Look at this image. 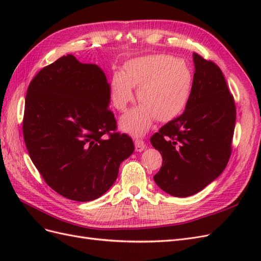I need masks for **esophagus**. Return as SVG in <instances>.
Returning a JSON list of instances; mask_svg holds the SVG:
<instances>
[{
    "mask_svg": "<svg viewBox=\"0 0 261 261\" xmlns=\"http://www.w3.org/2000/svg\"><path fill=\"white\" fill-rule=\"evenodd\" d=\"M145 148H146V144H145L144 140L135 139V149H136V151H138V152L144 151Z\"/></svg>",
    "mask_w": 261,
    "mask_h": 261,
    "instance_id": "34e87169",
    "label": "esophagus"
}]
</instances>
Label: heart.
Segmentation results:
<instances>
[{"label":"heart","instance_id":"1","mask_svg":"<svg viewBox=\"0 0 261 261\" xmlns=\"http://www.w3.org/2000/svg\"><path fill=\"white\" fill-rule=\"evenodd\" d=\"M194 75L187 63L169 54H153L126 63L114 73L110 88L112 106L124 112L135 99L140 106L121 118V128L134 136L146 134L156 118L168 122L183 112L192 96Z\"/></svg>","mask_w":261,"mask_h":261}]
</instances>
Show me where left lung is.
I'll list each match as a JSON object with an SVG mask.
<instances>
[{
    "instance_id": "obj_1",
    "label": "left lung",
    "mask_w": 261,
    "mask_h": 261,
    "mask_svg": "<svg viewBox=\"0 0 261 261\" xmlns=\"http://www.w3.org/2000/svg\"><path fill=\"white\" fill-rule=\"evenodd\" d=\"M193 59V90L184 113L150 138L162 155V167L153 179L175 197L202 191L223 172L232 152L234 98L216 63L197 53Z\"/></svg>"
}]
</instances>
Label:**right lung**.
Masks as SVG:
<instances>
[{
  "instance_id": "add662e5",
  "label": "right lung",
  "mask_w": 261,
  "mask_h": 261,
  "mask_svg": "<svg viewBox=\"0 0 261 261\" xmlns=\"http://www.w3.org/2000/svg\"><path fill=\"white\" fill-rule=\"evenodd\" d=\"M110 85L96 64L67 54L30 82L22 134L31 161L53 191L75 201L99 198L113 185L134 143L117 128Z\"/></svg>"
}]
</instances>
